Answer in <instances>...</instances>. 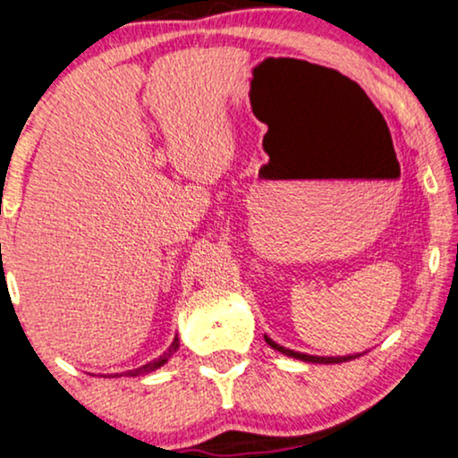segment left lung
I'll return each mask as SVG.
<instances>
[{
  "instance_id": "obj_1",
  "label": "left lung",
  "mask_w": 458,
  "mask_h": 458,
  "mask_svg": "<svg viewBox=\"0 0 458 458\" xmlns=\"http://www.w3.org/2000/svg\"><path fill=\"white\" fill-rule=\"evenodd\" d=\"M264 341H267L268 345H271L273 350L282 352V354L290 356V358H296V360H305V362H316V365H337V362H348L352 358H358L360 354H350V356H311V354H302V352H294V350H288L284 348V345L275 344L271 337H267L264 335Z\"/></svg>"
}]
</instances>
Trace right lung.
Segmentation results:
<instances>
[{
  "instance_id": "add662e5",
  "label": "right lung",
  "mask_w": 458,
  "mask_h": 458,
  "mask_svg": "<svg viewBox=\"0 0 458 458\" xmlns=\"http://www.w3.org/2000/svg\"><path fill=\"white\" fill-rule=\"evenodd\" d=\"M179 350V337H174L173 339V344H170V348L164 352V356H159L157 360H153V362H147V365H142V367H139V369H134V371H128V376H147V373H151V371H156V369H159V367H164L166 365V362L170 360V356L174 354V352Z\"/></svg>"
}]
</instances>
